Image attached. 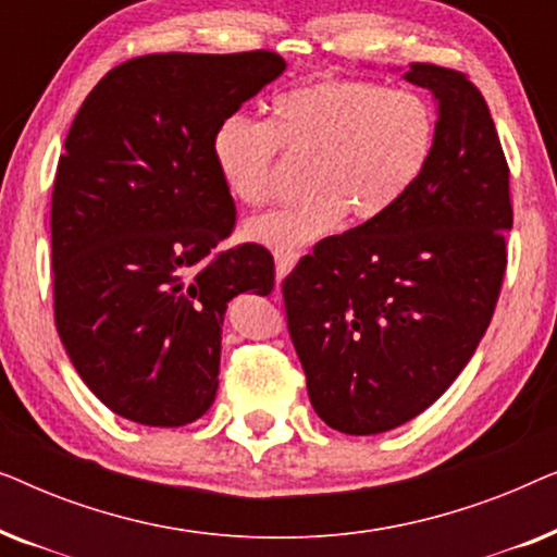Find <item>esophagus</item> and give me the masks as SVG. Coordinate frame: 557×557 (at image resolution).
Wrapping results in <instances>:
<instances>
[{
  "label": "esophagus",
  "instance_id": "34e87169",
  "mask_svg": "<svg viewBox=\"0 0 557 557\" xmlns=\"http://www.w3.org/2000/svg\"><path fill=\"white\" fill-rule=\"evenodd\" d=\"M273 258H276V278L281 281L294 269L296 261H299V253H296V250H276Z\"/></svg>",
  "mask_w": 557,
  "mask_h": 557
}]
</instances>
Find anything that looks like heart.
Wrapping results in <instances>:
<instances>
[{
	"label": "heart",
	"instance_id": "heart-1",
	"mask_svg": "<svg viewBox=\"0 0 557 557\" xmlns=\"http://www.w3.org/2000/svg\"><path fill=\"white\" fill-rule=\"evenodd\" d=\"M433 144L436 111L429 98L370 81L324 78L273 98L265 124L225 119L212 136V159L243 205L273 195L278 151L309 166L307 200L243 225L248 240L294 250L324 238L345 215L370 223L391 212L431 162Z\"/></svg>",
	"mask_w": 557,
	"mask_h": 557
}]
</instances>
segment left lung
Returning a JSON list of instances; mask_svg holds the SVG:
<instances>
[{
	"mask_svg": "<svg viewBox=\"0 0 557 557\" xmlns=\"http://www.w3.org/2000/svg\"><path fill=\"white\" fill-rule=\"evenodd\" d=\"M438 103L431 162L383 218L319 240L281 284L309 400L372 436L423 413L484 337L507 269L509 166L467 75L410 63Z\"/></svg>",
	"mask_w": 557,
	"mask_h": 557,
	"instance_id": "1",
	"label": "left lung"
}]
</instances>
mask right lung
Segmentation results:
<instances>
[{
  "label": "right lung",
  "mask_w": 557,
  "mask_h": 557,
  "mask_svg": "<svg viewBox=\"0 0 557 557\" xmlns=\"http://www.w3.org/2000/svg\"><path fill=\"white\" fill-rule=\"evenodd\" d=\"M286 71L269 50L159 52L90 90L52 185V301L75 372L113 413L177 429L218 393L227 301L273 292L258 243L220 250L235 202L215 128Z\"/></svg>",
  "instance_id": "add662e5"
}]
</instances>
